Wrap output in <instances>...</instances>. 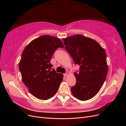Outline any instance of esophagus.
Instances as JSON below:
<instances>
[{
	"label": "esophagus",
	"instance_id": "obj_1",
	"mask_svg": "<svg viewBox=\"0 0 126 126\" xmlns=\"http://www.w3.org/2000/svg\"><path fill=\"white\" fill-rule=\"evenodd\" d=\"M67 75H68V74L67 73H66L64 74V76H65V77H66V76H67Z\"/></svg>",
	"mask_w": 126,
	"mask_h": 126
}]
</instances>
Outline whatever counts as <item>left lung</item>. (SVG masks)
Listing matches in <instances>:
<instances>
[{
	"label": "left lung",
	"instance_id": "obj_1",
	"mask_svg": "<svg viewBox=\"0 0 126 126\" xmlns=\"http://www.w3.org/2000/svg\"><path fill=\"white\" fill-rule=\"evenodd\" d=\"M63 41L75 64L80 66L79 73H74L76 82L71 88L72 94L80 100L90 99L100 91L107 75L106 52L95 40L80 34Z\"/></svg>",
	"mask_w": 126,
	"mask_h": 126
}]
</instances>
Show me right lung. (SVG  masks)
Wrapping results in <instances>:
<instances>
[{
    "mask_svg": "<svg viewBox=\"0 0 126 126\" xmlns=\"http://www.w3.org/2000/svg\"><path fill=\"white\" fill-rule=\"evenodd\" d=\"M58 47H64L60 39L44 35L34 39L24 49L19 64L22 80L31 94L47 100L57 92L63 75L52 70L50 60Z\"/></svg>",
    "mask_w": 126,
    "mask_h": 126,
    "instance_id": "1",
    "label": "right lung"
}]
</instances>
